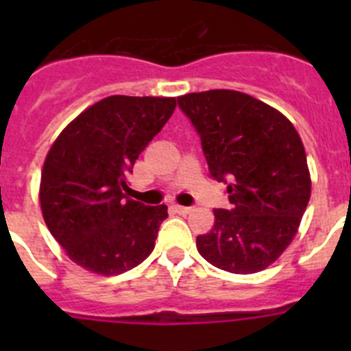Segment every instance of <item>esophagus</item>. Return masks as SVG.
Wrapping results in <instances>:
<instances>
[{
    "label": "esophagus",
    "instance_id": "esophagus-1",
    "mask_svg": "<svg viewBox=\"0 0 351 351\" xmlns=\"http://www.w3.org/2000/svg\"><path fill=\"white\" fill-rule=\"evenodd\" d=\"M173 210L181 216H186V214L191 213V207H184V206H173Z\"/></svg>",
    "mask_w": 351,
    "mask_h": 351
}]
</instances>
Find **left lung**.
Here are the masks:
<instances>
[{
	"label": "left lung",
	"mask_w": 351,
	"mask_h": 351,
	"mask_svg": "<svg viewBox=\"0 0 351 351\" xmlns=\"http://www.w3.org/2000/svg\"><path fill=\"white\" fill-rule=\"evenodd\" d=\"M202 141L209 172L228 181L232 209H214V226L197 250L234 274L267 269L290 246L311 197L299 133L271 105L246 93L210 89L179 96Z\"/></svg>",
	"instance_id": "obj_1"
}]
</instances>
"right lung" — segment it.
<instances>
[{
  "label": "right lung",
  "instance_id": "right-lung-1",
  "mask_svg": "<svg viewBox=\"0 0 351 351\" xmlns=\"http://www.w3.org/2000/svg\"><path fill=\"white\" fill-rule=\"evenodd\" d=\"M176 98L107 96L60 133L43 161L40 207L71 262L100 276L137 267L154 250L167 206L125 195L128 172L165 126Z\"/></svg>",
  "mask_w": 351,
  "mask_h": 351
}]
</instances>
